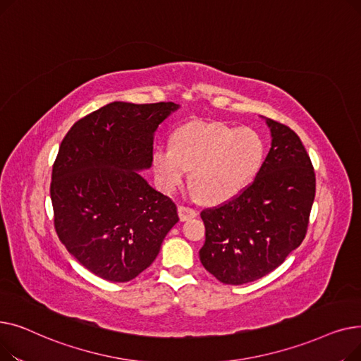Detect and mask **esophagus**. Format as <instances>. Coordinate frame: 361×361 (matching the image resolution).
I'll use <instances>...</instances> for the list:
<instances>
[{"label":"esophagus","mask_w":361,"mask_h":361,"mask_svg":"<svg viewBox=\"0 0 361 361\" xmlns=\"http://www.w3.org/2000/svg\"><path fill=\"white\" fill-rule=\"evenodd\" d=\"M178 216H180L181 221H187V219L197 216V211L193 209V207H188V206L180 204V206H178Z\"/></svg>","instance_id":"esophagus-1"}]
</instances>
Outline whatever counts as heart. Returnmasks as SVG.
<instances>
[{
    "label": "heart",
    "mask_w": 361,
    "mask_h": 361,
    "mask_svg": "<svg viewBox=\"0 0 361 361\" xmlns=\"http://www.w3.org/2000/svg\"><path fill=\"white\" fill-rule=\"evenodd\" d=\"M263 158L264 142L256 130L192 121L174 131L171 147L154 150L152 166L164 192H174L192 169L195 195L206 203H221L252 181Z\"/></svg>",
    "instance_id": "obj_1"
}]
</instances>
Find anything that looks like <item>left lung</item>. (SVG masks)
<instances>
[{
	"instance_id": "8db88e82",
	"label": "left lung",
	"mask_w": 361,
	"mask_h": 361,
	"mask_svg": "<svg viewBox=\"0 0 361 361\" xmlns=\"http://www.w3.org/2000/svg\"><path fill=\"white\" fill-rule=\"evenodd\" d=\"M272 143L253 183L221 206L202 211L207 272L230 286L272 272L305 240L316 193L312 161L295 133L264 118Z\"/></svg>"
}]
</instances>
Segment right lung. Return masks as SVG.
<instances>
[{
  "label": "right lung",
  "instance_id": "right-lung-1",
  "mask_svg": "<svg viewBox=\"0 0 361 361\" xmlns=\"http://www.w3.org/2000/svg\"><path fill=\"white\" fill-rule=\"evenodd\" d=\"M178 108L111 102L74 123L61 142L51 181L55 231L99 278H136L178 222L176 203L139 173L152 166L158 126Z\"/></svg>",
  "mask_w": 361,
  "mask_h": 361
}]
</instances>
